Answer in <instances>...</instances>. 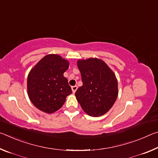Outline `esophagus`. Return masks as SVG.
I'll return each mask as SVG.
<instances>
[{
	"label": "esophagus",
	"instance_id": "1",
	"mask_svg": "<svg viewBox=\"0 0 158 158\" xmlns=\"http://www.w3.org/2000/svg\"><path fill=\"white\" fill-rule=\"evenodd\" d=\"M77 90V85H74V86H72V90H73V93H75Z\"/></svg>",
	"mask_w": 158,
	"mask_h": 158
}]
</instances>
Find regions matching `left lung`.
Returning <instances> with one entry per match:
<instances>
[{"instance_id":"8db88e82","label":"left lung","mask_w":158,"mask_h":158,"mask_svg":"<svg viewBox=\"0 0 158 158\" xmlns=\"http://www.w3.org/2000/svg\"><path fill=\"white\" fill-rule=\"evenodd\" d=\"M83 85L77 90V101L85 113L98 117L106 114L116 100L118 81L108 65L98 58L79 60Z\"/></svg>"}]
</instances>
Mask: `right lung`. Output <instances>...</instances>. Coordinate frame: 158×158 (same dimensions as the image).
<instances>
[{"instance_id": "add662e5", "label": "right lung", "mask_w": 158, "mask_h": 158, "mask_svg": "<svg viewBox=\"0 0 158 158\" xmlns=\"http://www.w3.org/2000/svg\"><path fill=\"white\" fill-rule=\"evenodd\" d=\"M68 60L56 54H49L37 63L28 74V97L35 106L47 114L58 110L71 94L72 89L63 73L68 69Z\"/></svg>"}]
</instances>
